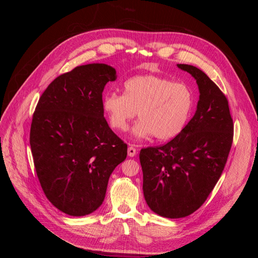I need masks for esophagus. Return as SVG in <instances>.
Listing matches in <instances>:
<instances>
[{
	"instance_id": "obj_1",
	"label": "esophagus",
	"mask_w": 258,
	"mask_h": 258,
	"mask_svg": "<svg viewBox=\"0 0 258 258\" xmlns=\"http://www.w3.org/2000/svg\"><path fill=\"white\" fill-rule=\"evenodd\" d=\"M136 155H137L136 148L134 146H129L128 147V156H129V157H135Z\"/></svg>"
}]
</instances>
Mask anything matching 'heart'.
I'll list each match as a JSON object with an SVG mask.
<instances>
[{
  "label": "heart",
  "instance_id": "obj_1",
  "mask_svg": "<svg viewBox=\"0 0 258 258\" xmlns=\"http://www.w3.org/2000/svg\"><path fill=\"white\" fill-rule=\"evenodd\" d=\"M194 105L188 86L157 75H139L124 82L123 95L107 92L102 108L111 126L127 131L137 114L140 119L132 129L137 140L155 136L160 141L177 137L185 128Z\"/></svg>",
  "mask_w": 258,
  "mask_h": 258
}]
</instances>
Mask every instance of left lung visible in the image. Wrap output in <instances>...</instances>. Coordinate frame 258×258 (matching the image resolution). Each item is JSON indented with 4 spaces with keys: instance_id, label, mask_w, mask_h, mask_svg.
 Returning a JSON list of instances; mask_svg holds the SVG:
<instances>
[{
    "instance_id": "8db88e82",
    "label": "left lung",
    "mask_w": 258,
    "mask_h": 258,
    "mask_svg": "<svg viewBox=\"0 0 258 258\" xmlns=\"http://www.w3.org/2000/svg\"><path fill=\"white\" fill-rule=\"evenodd\" d=\"M177 68L196 80V113L170 142L140 152L146 204L167 218L188 216L204 205L221 177L233 138L228 101L221 89L200 69Z\"/></svg>"
}]
</instances>
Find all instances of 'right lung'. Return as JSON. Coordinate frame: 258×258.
Instances as JSON below:
<instances>
[{
  "label": "right lung",
  "instance_id": "1",
  "mask_svg": "<svg viewBox=\"0 0 258 258\" xmlns=\"http://www.w3.org/2000/svg\"><path fill=\"white\" fill-rule=\"evenodd\" d=\"M104 63L76 67L43 92L30 145L45 196L61 212L84 216L104 200L108 178L127 157V144L104 118L102 92L116 80Z\"/></svg>",
  "mask_w": 258,
  "mask_h": 258
}]
</instances>
